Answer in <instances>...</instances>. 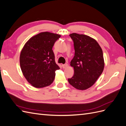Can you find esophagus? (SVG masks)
<instances>
[{
    "mask_svg": "<svg viewBox=\"0 0 126 126\" xmlns=\"http://www.w3.org/2000/svg\"><path fill=\"white\" fill-rule=\"evenodd\" d=\"M68 66V64H67V63L63 64V68H64H64H66Z\"/></svg>",
    "mask_w": 126,
    "mask_h": 126,
    "instance_id": "esophagus-1",
    "label": "esophagus"
}]
</instances>
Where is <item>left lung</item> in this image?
Masks as SVG:
<instances>
[{
  "label": "left lung",
  "instance_id": "1",
  "mask_svg": "<svg viewBox=\"0 0 126 126\" xmlns=\"http://www.w3.org/2000/svg\"><path fill=\"white\" fill-rule=\"evenodd\" d=\"M75 56L70 62L74 75L68 80L76 89L85 90L92 86L104 70L105 62L102 49L94 39L72 33Z\"/></svg>",
  "mask_w": 126,
  "mask_h": 126
}]
</instances>
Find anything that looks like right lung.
Listing matches in <instances>:
<instances>
[{"label":"right lung","instance_id":"1","mask_svg":"<svg viewBox=\"0 0 126 126\" xmlns=\"http://www.w3.org/2000/svg\"><path fill=\"white\" fill-rule=\"evenodd\" d=\"M60 35L42 32L26 42L20 54V66L24 76L35 88L50 86L54 80L55 71L59 69L56 63L52 48Z\"/></svg>","mask_w":126,"mask_h":126}]
</instances>
